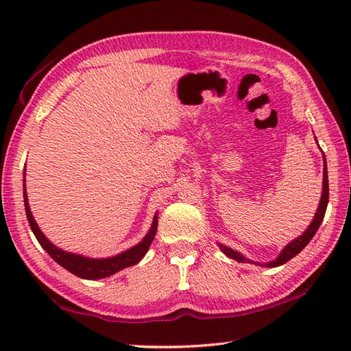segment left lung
I'll return each mask as SVG.
<instances>
[{
	"label": "left lung",
	"instance_id": "1",
	"mask_svg": "<svg viewBox=\"0 0 351 351\" xmlns=\"http://www.w3.org/2000/svg\"><path fill=\"white\" fill-rule=\"evenodd\" d=\"M323 161H324V171H323V193H322V199H319V205H318V210L315 213V217L312 219L311 225L308 226V229L304 230V232L299 237L295 238L294 241H291L289 244H287L285 247H283V250L279 253V256L276 258L274 261H271V263H265L263 265L265 267H279L282 264L288 263L289 259H293L295 255H299V253L306 247L308 243L314 238L315 232L318 230L319 225H322V221L324 219V214H326V208H327V204H329V180H327V167H326V156L323 154ZM221 252L225 253V255L228 258H232L235 261H238V263H252V264H256V265H261L258 263H253V261L244 258L240 252H235L234 249H229L226 247V245L223 244H219Z\"/></svg>",
	"mask_w": 351,
	"mask_h": 351
}]
</instances>
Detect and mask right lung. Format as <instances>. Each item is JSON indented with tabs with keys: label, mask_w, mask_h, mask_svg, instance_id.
<instances>
[{
	"label": "right lung",
	"mask_w": 351,
	"mask_h": 351,
	"mask_svg": "<svg viewBox=\"0 0 351 351\" xmlns=\"http://www.w3.org/2000/svg\"><path fill=\"white\" fill-rule=\"evenodd\" d=\"M24 205H25V213H27L29 228H32L33 234L37 238V241H39L42 247L47 250L48 255L54 259L57 264H60L63 268H66V270L71 271L72 274L78 276V278H81V279H88V280L108 278V276L121 271L126 267L136 265L138 261L146 255V252L149 250V245L152 244L154 237L156 234V226H158V217H156V214H155L151 229H149L146 237L137 245H134V247L119 253V255H116L113 258L93 259V258H86V256L77 255V253H71V252L58 249L48 240L47 237L42 234V230L39 229L37 223L34 221L32 211H29L27 190H25V178H24Z\"/></svg>",
	"instance_id": "1"
}]
</instances>
